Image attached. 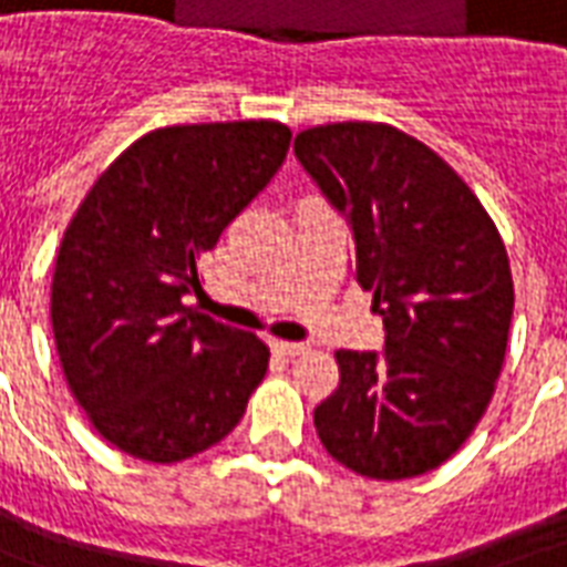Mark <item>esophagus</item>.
<instances>
[{"label": "esophagus", "mask_w": 567, "mask_h": 567, "mask_svg": "<svg viewBox=\"0 0 567 567\" xmlns=\"http://www.w3.org/2000/svg\"><path fill=\"white\" fill-rule=\"evenodd\" d=\"M270 347H274L279 355H288V359H293V355H302L306 350H309L306 344H297V341H279V338H276V341H270Z\"/></svg>", "instance_id": "esophagus-1"}]
</instances>
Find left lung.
<instances>
[{"mask_svg":"<svg viewBox=\"0 0 567 567\" xmlns=\"http://www.w3.org/2000/svg\"><path fill=\"white\" fill-rule=\"evenodd\" d=\"M293 153L347 214L355 282L385 323L382 355L336 353L320 444L368 480L426 474L465 444L503 371L515 288L501 231L439 153L388 123L306 128Z\"/></svg>","mask_w":567,"mask_h":567,"instance_id":"1","label":"left lung"}]
</instances>
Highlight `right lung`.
Here are the masks:
<instances>
[{"instance_id":"obj_1","label":"right lung","mask_w":567,"mask_h":567,"mask_svg":"<svg viewBox=\"0 0 567 567\" xmlns=\"http://www.w3.org/2000/svg\"><path fill=\"white\" fill-rule=\"evenodd\" d=\"M276 120L146 132L93 182L55 256L52 336L93 430L128 456L171 465L214 447L247 412L270 350L182 297L199 258L282 167Z\"/></svg>"}]
</instances>
